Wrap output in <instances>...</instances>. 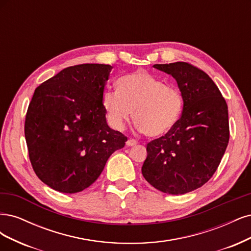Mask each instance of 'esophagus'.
<instances>
[{
	"instance_id": "obj_1",
	"label": "esophagus",
	"mask_w": 251,
	"mask_h": 251,
	"mask_svg": "<svg viewBox=\"0 0 251 251\" xmlns=\"http://www.w3.org/2000/svg\"><path fill=\"white\" fill-rule=\"evenodd\" d=\"M137 144V141H135V140H133V139H130V140H128L127 142H126V145L128 147H131V146H135V145Z\"/></svg>"
}]
</instances>
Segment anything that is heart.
Segmentation results:
<instances>
[{
	"mask_svg": "<svg viewBox=\"0 0 251 251\" xmlns=\"http://www.w3.org/2000/svg\"><path fill=\"white\" fill-rule=\"evenodd\" d=\"M117 87L102 95L108 122L117 130L124 129L132 111L137 130L153 137L168 133L178 122L183 105L179 91L150 73L141 70L125 75Z\"/></svg>",
	"mask_w": 251,
	"mask_h": 251,
	"instance_id": "obj_1",
	"label": "heart"
}]
</instances>
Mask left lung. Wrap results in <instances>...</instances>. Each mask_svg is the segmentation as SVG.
Listing matches in <instances>:
<instances>
[{"label": "left lung", "mask_w": 251, "mask_h": 251, "mask_svg": "<svg viewBox=\"0 0 251 251\" xmlns=\"http://www.w3.org/2000/svg\"><path fill=\"white\" fill-rule=\"evenodd\" d=\"M153 68L176 80L183 107L171 130L147 145L142 173L158 191L182 195L207 182L220 164L229 140L227 104L206 73L190 63Z\"/></svg>", "instance_id": "left-lung-1"}]
</instances>
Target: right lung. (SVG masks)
Returning a JSON list of instances; mask_svg holds the SVG:
<instances>
[{
  "instance_id": "right-lung-1",
  "label": "right lung",
  "mask_w": 251,
  "mask_h": 251,
  "mask_svg": "<svg viewBox=\"0 0 251 251\" xmlns=\"http://www.w3.org/2000/svg\"><path fill=\"white\" fill-rule=\"evenodd\" d=\"M112 67L84 63L63 69L40 84L29 104L25 137L38 178L61 193L93 184L127 137L111 129L102 105Z\"/></svg>"
}]
</instances>
